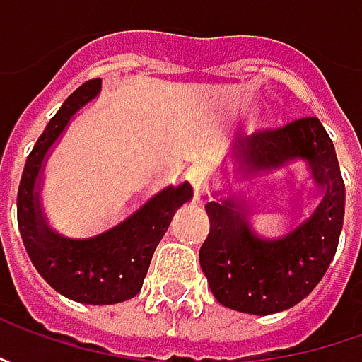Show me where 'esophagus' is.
<instances>
[{
	"label": "esophagus",
	"instance_id": "esophagus-1",
	"mask_svg": "<svg viewBox=\"0 0 362 362\" xmlns=\"http://www.w3.org/2000/svg\"><path fill=\"white\" fill-rule=\"evenodd\" d=\"M187 181L191 183V187L197 191V189L203 185V181H205V171H203L199 165H193V167H189Z\"/></svg>",
	"mask_w": 362,
	"mask_h": 362
}]
</instances>
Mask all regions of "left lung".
I'll list each match as a JSON object with an SVG mask.
<instances>
[{"instance_id": "1", "label": "left lung", "mask_w": 362, "mask_h": 362, "mask_svg": "<svg viewBox=\"0 0 362 362\" xmlns=\"http://www.w3.org/2000/svg\"><path fill=\"white\" fill-rule=\"evenodd\" d=\"M304 162L313 187L315 203L303 205L301 189H293L288 210L291 226L278 238L257 234L251 217L254 202L235 185L286 170ZM223 189H214L205 203L209 235L199 250V264L219 304L245 314L282 313L306 298L339 247L344 219V183L330 136L320 120L300 119L278 131L256 132L250 145L240 146L223 159ZM264 183V181H262ZM205 197V195H203ZM207 199V197H205ZM308 199V197H306ZM309 208V216L301 207Z\"/></svg>"}]
</instances>
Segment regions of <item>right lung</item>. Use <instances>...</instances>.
Masks as SVG:
<instances>
[{
	"mask_svg": "<svg viewBox=\"0 0 362 362\" xmlns=\"http://www.w3.org/2000/svg\"><path fill=\"white\" fill-rule=\"evenodd\" d=\"M100 88V80H90L64 100L35 141L18 189V226L35 270L56 292L82 304H117L136 296L175 211L193 199V187L181 181L165 185L117 226L92 238H68L52 228L42 203L48 157L70 120Z\"/></svg>",
	"mask_w": 362,
	"mask_h": 362,
	"instance_id": "1",
	"label": "right lung"
}]
</instances>
